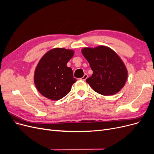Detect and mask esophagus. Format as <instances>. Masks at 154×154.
<instances>
[{
	"label": "esophagus",
	"mask_w": 154,
	"mask_h": 154,
	"mask_svg": "<svg viewBox=\"0 0 154 154\" xmlns=\"http://www.w3.org/2000/svg\"><path fill=\"white\" fill-rule=\"evenodd\" d=\"M88 78V75L87 74H85L84 75H83V76L82 77V78H80V80H82V81H85L86 80V79Z\"/></svg>",
	"instance_id": "1"
}]
</instances>
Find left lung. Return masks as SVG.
Wrapping results in <instances>:
<instances>
[{
	"label": "left lung",
	"instance_id": "obj_1",
	"mask_svg": "<svg viewBox=\"0 0 154 154\" xmlns=\"http://www.w3.org/2000/svg\"><path fill=\"white\" fill-rule=\"evenodd\" d=\"M82 53L89 63L92 76L86 82L103 96L116 94L125 86L128 71L125 63L114 51L105 45L84 48Z\"/></svg>",
	"mask_w": 154,
	"mask_h": 154
}]
</instances>
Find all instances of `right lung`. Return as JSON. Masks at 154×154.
<instances>
[{
	"instance_id": "obj_1",
	"label": "right lung",
	"mask_w": 154,
	"mask_h": 154,
	"mask_svg": "<svg viewBox=\"0 0 154 154\" xmlns=\"http://www.w3.org/2000/svg\"><path fill=\"white\" fill-rule=\"evenodd\" d=\"M74 53L71 49L57 48L48 51L40 60L35 71L34 83L46 98L57 101L71 91L76 80L67 63Z\"/></svg>"
}]
</instances>
